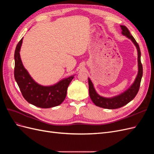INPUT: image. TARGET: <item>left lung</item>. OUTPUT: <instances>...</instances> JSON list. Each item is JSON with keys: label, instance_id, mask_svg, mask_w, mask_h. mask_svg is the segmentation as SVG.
Returning <instances> with one entry per match:
<instances>
[{"label": "left lung", "instance_id": "obj_1", "mask_svg": "<svg viewBox=\"0 0 154 154\" xmlns=\"http://www.w3.org/2000/svg\"><path fill=\"white\" fill-rule=\"evenodd\" d=\"M121 27H122V34L131 40L137 48L138 54V73L134 83L128 90L122 93V94H121L120 95L110 97V98H106V97L100 96L97 94L94 89L91 80L89 78H88V91H89V96L91 97V99L96 106L104 109H118L127 105L130 101H131L137 94L143 76V66L141 62V51L139 46L133 36L130 34L127 27L125 26H121Z\"/></svg>", "mask_w": 154, "mask_h": 154}]
</instances>
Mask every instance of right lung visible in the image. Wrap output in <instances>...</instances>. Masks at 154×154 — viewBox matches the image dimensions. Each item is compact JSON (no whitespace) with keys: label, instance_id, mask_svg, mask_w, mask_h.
<instances>
[{"label":"right lung","instance_id":"add662e5","mask_svg":"<svg viewBox=\"0 0 154 154\" xmlns=\"http://www.w3.org/2000/svg\"><path fill=\"white\" fill-rule=\"evenodd\" d=\"M23 38L15 51L14 76L24 99L29 103L40 108L48 109L61 104L67 95L69 85L74 76L65 78L52 86H42L36 83L23 66L20 50Z\"/></svg>","mask_w":154,"mask_h":154}]
</instances>
